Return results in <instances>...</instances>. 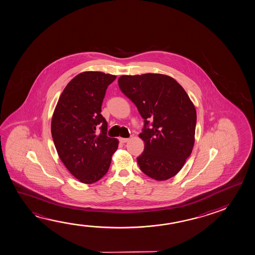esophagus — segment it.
Wrapping results in <instances>:
<instances>
[{"instance_id":"34e87169","label":"esophagus","mask_w":255,"mask_h":255,"mask_svg":"<svg viewBox=\"0 0 255 255\" xmlns=\"http://www.w3.org/2000/svg\"><path fill=\"white\" fill-rule=\"evenodd\" d=\"M129 138H119V140H120V142H122V143H126V142L129 141Z\"/></svg>"}]
</instances>
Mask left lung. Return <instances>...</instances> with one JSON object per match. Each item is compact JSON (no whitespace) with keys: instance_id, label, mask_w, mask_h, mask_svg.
<instances>
[{"instance_id":"left-lung-1","label":"left lung","mask_w":255,"mask_h":255,"mask_svg":"<svg viewBox=\"0 0 255 255\" xmlns=\"http://www.w3.org/2000/svg\"><path fill=\"white\" fill-rule=\"evenodd\" d=\"M121 92L136 106L144 119L139 137L145 148L138 166L155 180L175 176L192 152L196 112L183 88L161 74L122 75Z\"/></svg>"}]
</instances>
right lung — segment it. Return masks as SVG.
Returning a JSON list of instances; mask_svg holds the SVG:
<instances>
[{"label": "right lung", "mask_w": 255, "mask_h": 255, "mask_svg": "<svg viewBox=\"0 0 255 255\" xmlns=\"http://www.w3.org/2000/svg\"><path fill=\"white\" fill-rule=\"evenodd\" d=\"M116 75L84 72L72 79L59 97L51 121L55 146L67 170L81 182H96L109 171L117 138L107 135L101 106Z\"/></svg>", "instance_id": "1"}]
</instances>
